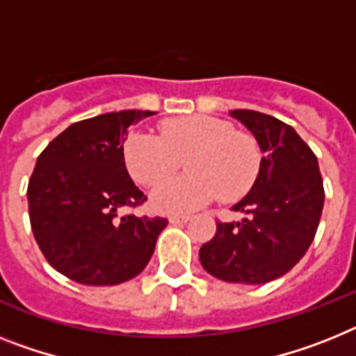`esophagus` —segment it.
I'll return each mask as SVG.
<instances>
[{
    "label": "esophagus",
    "instance_id": "34e87169",
    "mask_svg": "<svg viewBox=\"0 0 356 356\" xmlns=\"http://www.w3.org/2000/svg\"><path fill=\"white\" fill-rule=\"evenodd\" d=\"M170 224H184L190 220V215H170Z\"/></svg>",
    "mask_w": 356,
    "mask_h": 356
}]
</instances>
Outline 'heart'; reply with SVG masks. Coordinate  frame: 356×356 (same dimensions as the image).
Instances as JSON below:
<instances>
[{"instance_id": "heart-1", "label": "heart", "mask_w": 356, "mask_h": 356, "mask_svg": "<svg viewBox=\"0 0 356 356\" xmlns=\"http://www.w3.org/2000/svg\"><path fill=\"white\" fill-rule=\"evenodd\" d=\"M161 137L132 132L122 146L128 173L143 186H155L177 171L183 160L191 172L161 184L152 206L161 213H190L219 195L234 202L255 184L262 152L250 134L211 115H186L161 122Z\"/></svg>"}]
</instances>
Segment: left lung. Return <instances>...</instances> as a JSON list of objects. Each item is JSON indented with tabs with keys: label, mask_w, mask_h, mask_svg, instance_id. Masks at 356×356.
<instances>
[{
	"label": "left lung",
	"mask_w": 356,
	"mask_h": 356,
	"mask_svg": "<svg viewBox=\"0 0 356 356\" xmlns=\"http://www.w3.org/2000/svg\"><path fill=\"white\" fill-rule=\"evenodd\" d=\"M229 115L261 146V172L246 197L232 208L246 217L217 222L199 259L215 279L266 284L288 273L313 243L324 186L315 154L289 124L253 110H232Z\"/></svg>",
	"instance_id": "1"
}]
</instances>
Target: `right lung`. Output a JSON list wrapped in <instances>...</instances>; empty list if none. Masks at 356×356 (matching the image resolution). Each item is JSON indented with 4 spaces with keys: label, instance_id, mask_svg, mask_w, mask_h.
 Here are the masks:
<instances>
[{
    "label": "right lung",
    "instance_id": "obj_1",
    "mask_svg": "<svg viewBox=\"0 0 356 356\" xmlns=\"http://www.w3.org/2000/svg\"><path fill=\"white\" fill-rule=\"evenodd\" d=\"M150 110H121L74 122L38 157L29 181L32 234L54 270L86 286H115L141 273L168 220L124 215L146 201L128 175V127Z\"/></svg>",
    "mask_w": 356,
    "mask_h": 356
}]
</instances>
